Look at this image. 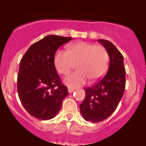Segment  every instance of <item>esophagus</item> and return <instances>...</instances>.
Masks as SVG:
<instances>
[{"instance_id": "34e87169", "label": "esophagus", "mask_w": 146, "mask_h": 146, "mask_svg": "<svg viewBox=\"0 0 146 146\" xmlns=\"http://www.w3.org/2000/svg\"><path fill=\"white\" fill-rule=\"evenodd\" d=\"M75 90V88H68V91L69 93L73 92Z\"/></svg>"}]
</instances>
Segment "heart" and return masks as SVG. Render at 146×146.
<instances>
[{"label": "heart", "instance_id": "b5f03b06", "mask_svg": "<svg viewBox=\"0 0 146 146\" xmlns=\"http://www.w3.org/2000/svg\"><path fill=\"white\" fill-rule=\"evenodd\" d=\"M110 56L102 45L79 41L66 47V52L58 50L54 56V65L59 73L66 75L78 65V71L66 75L64 83L75 88L82 86L88 79L90 82L99 80L108 71Z\"/></svg>", "mask_w": 146, "mask_h": 146}]
</instances>
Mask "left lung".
Here are the masks:
<instances>
[{
  "instance_id": "8db88e82",
  "label": "left lung",
  "mask_w": 146,
  "mask_h": 146,
  "mask_svg": "<svg viewBox=\"0 0 146 146\" xmlns=\"http://www.w3.org/2000/svg\"><path fill=\"white\" fill-rule=\"evenodd\" d=\"M98 41L108 52L110 58L109 69L101 80L84 90L85 99L80 105L84 118L93 123L105 120L116 110L123 96L126 84L123 56L110 41L104 39Z\"/></svg>"
}]
</instances>
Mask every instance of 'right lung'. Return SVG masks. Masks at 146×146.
<instances>
[{
    "label": "right lung",
    "mask_w": 146,
    "mask_h": 146,
    "mask_svg": "<svg viewBox=\"0 0 146 146\" xmlns=\"http://www.w3.org/2000/svg\"><path fill=\"white\" fill-rule=\"evenodd\" d=\"M71 38L48 35L31 45L21 60L17 75L19 98L26 111L36 118H53L68 94L56 71L54 56L59 47Z\"/></svg>",
    "instance_id": "obj_1"
}]
</instances>
